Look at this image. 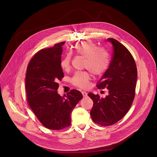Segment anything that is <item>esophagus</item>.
<instances>
[{
  "instance_id": "1",
  "label": "esophagus",
  "mask_w": 157,
  "mask_h": 157,
  "mask_svg": "<svg viewBox=\"0 0 157 157\" xmlns=\"http://www.w3.org/2000/svg\"><path fill=\"white\" fill-rule=\"evenodd\" d=\"M81 93H82V95H83L84 97H86V96H87V93L86 91H82Z\"/></svg>"
}]
</instances>
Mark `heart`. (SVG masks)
Wrapping results in <instances>:
<instances>
[{
  "label": "heart",
  "instance_id": "obj_1",
  "mask_svg": "<svg viewBox=\"0 0 157 157\" xmlns=\"http://www.w3.org/2000/svg\"><path fill=\"white\" fill-rule=\"evenodd\" d=\"M74 52L77 55L85 58L84 67L94 75H101L107 70L109 64L108 55L94 41L87 40L75 44ZM70 62L71 55L67 54L61 60V69L69 70ZM90 79V75L87 71H77L70 81L71 84L76 87L86 88L89 85Z\"/></svg>",
  "mask_w": 157,
  "mask_h": 157
}]
</instances>
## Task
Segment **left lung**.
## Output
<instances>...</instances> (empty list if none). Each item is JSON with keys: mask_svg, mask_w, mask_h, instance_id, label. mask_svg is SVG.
I'll use <instances>...</instances> for the list:
<instances>
[{"mask_svg": "<svg viewBox=\"0 0 157 157\" xmlns=\"http://www.w3.org/2000/svg\"><path fill=\"white\" fill-rule=\"evenodd\" d=\"M113 47L112 59L108 69L98 83L99 89L107 88L105 98L88 93L93 105L90 111L93 121L102 126L117 123L126 114L135 98L137 69L128 49L119 41L108 38Z\"/></svg>", "mask_w": 157, "mask_h": 157, "instance_id": "8db88e82", "label": "left lung"}]
</instances>
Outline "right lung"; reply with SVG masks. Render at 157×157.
I'll use <instances>...</instances> for the list:
<instances>
[{"label": "right lung", "mask_w": 157, "mask_h": 157, "mask_svg": "<svg viewBox=\"0 0 157 157\" xmlns=\"http://www.w3.org/2000/svg\"><path fill=\"white\" fill-rule=\"evenodd\" d=\"M64 43L55 44L52 48L36 53L30 61L26 74L28 105L44 126L56 131L70 126V114L83 98L79 91L74 89L66 98L58 94V81L64 77L60 62Z\"/></svg>", "instance_id": "1"}]
</instances>
